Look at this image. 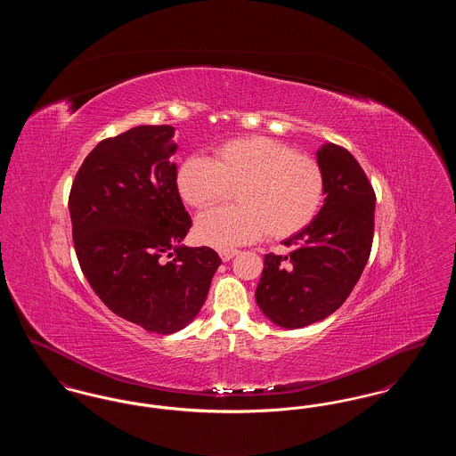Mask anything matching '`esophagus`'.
I'll list each match as a JSON object with an SVG mask.
<instances>
[{
    "label": "esophagus",
    "mask_w": 456,
    "mask_h": 456,
    "mask_svg": "<svg viewBox=\"0 0 456 456\" xmlns=\"http://www.w3.org/2000/svg\"><path fill=\"white\" fill-rule=\"evenodd\" d=\"M238 249H220L218 251V255H220V258L222 261H231L236 255H238Z\"/></svg>",
    "instance_id": "obj_1"
}]
</instances>
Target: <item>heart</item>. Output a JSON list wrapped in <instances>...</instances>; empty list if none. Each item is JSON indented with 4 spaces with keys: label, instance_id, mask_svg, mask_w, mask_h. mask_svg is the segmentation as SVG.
Here are the masks:
<instances>
[{
    "label": "heart",
    "instance_id": "1",
    "mask_svg": "<svg viewBox=\"0 0 456 456\" xmlns=\"http://www.w3.org/2000/svg\"><path fill=\"white\" fill-rule=\"evenodd\" d=\"M177 193L193 208L227 200L236 190V207L201 214L196 236L210 246L229 249L265 232L287 239L307 227L320 212L325 177L320 164L282 142L251 134L216 147L212 160L184 159L175 173Z\"/></svg>",
    "mask_w": 456,
    "mask_h": 456
}]
</instances>
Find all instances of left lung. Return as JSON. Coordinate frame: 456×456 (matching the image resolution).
Segmentation results:
<instances>
[{
  "label": "left lung",
  "instance_id": "obj_1",
  "mask_svg": "<svg viewBox=\"0 0 456 456\" xmlns=\"http://www.w3.org/2000/svg\"><path fill=\"white\" fill-rule=\"evenodd\" d=\"M325 203L301 232L283 240L289 255H265L256 287L263 314L282 328L325 320L346 303L369 260L376 195L347 149L325 143L318 152Z\"/></svg>",
  "mask_w": 456,
  "mask_h": 456
}]
</instances>
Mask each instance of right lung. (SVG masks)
<instances>
[{
    "label": "right lung",
    "mask_w": 456,
    "mask_h": 456,
    "mask_svg": "<svg viewBox=\"0 0 456 456\" xmlns=\"http://www.w3.org/2000/svg\"><path fill=\"white\" fill-rule=\"evenodd\" d=\"M173 136V126L160 125L102 140L68 200L77 258L94 292L119 318L162 335L195 320L222 263L212 248L181 246L191 218L175 188Z\"/></svg>",
    "instance_id": "obj_1"
}]
</instances>
